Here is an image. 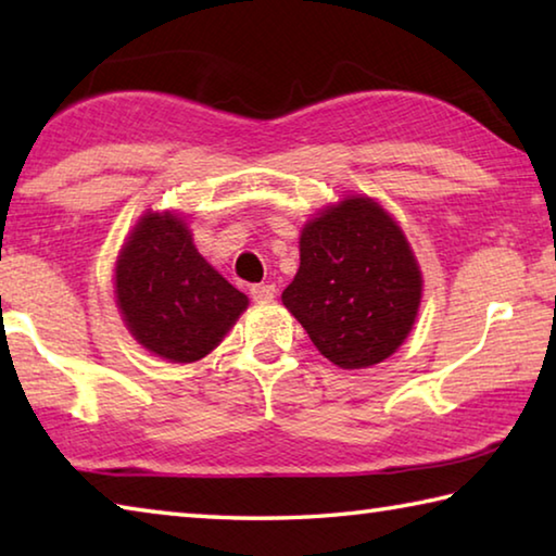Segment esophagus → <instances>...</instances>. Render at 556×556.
Instances as JSON below:
<instances>
[{
    "label": "esophagus",
    "mask_w": 556,
    "mask_h": 556,
    "mask_svg": "<svg viewBox=\"0 0 556 556\" xmlns=\"http://www.w3.org/2000/svg\"><path fill=\"white\" fill-rule=\"evenodd\" d=\"M250 294L257 301V304H267V301L275 299L277 289H275V285H255L250 289Z\"/></svg>",
    "instance_id": "34e87169"
}]
</instances>
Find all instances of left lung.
I'll use <instances>...</instances> for the list:
<instances>
[{"mask_svg":"<svg viewBox=\"0 0 556 556\" xmlns=\"http://www.w3.org/2000/svg\"><path fill=\"white\" fill-rule=\"evenodd\" d=\"M299 252L281 301L321 355L361 370L397 351L419 312L421 271L392 215L348 195L304 225Z\"/></svg>","mask_w":556,"mask_h":556,"instance_id":"obj_1","label":"left lung"}]
</instances>
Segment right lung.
<instances>
[{"label": "right lung", "mask_w": 556, "mask_h": 556, "mask_svg": "<svg viewBox=\"0 0 556 556\" xmlns=\"http://www.w3.org/2000/svg\"><path fill=\"white\" fill-rule=\"evenodd\" d=\"M115 296L129 333L168 363L208 355L248 308V296L195 250L176 213H147L115 267Z\"/></svg>", "instance_id": "right-lung-1"}]
</instances>
